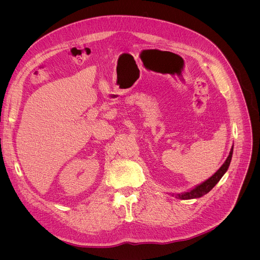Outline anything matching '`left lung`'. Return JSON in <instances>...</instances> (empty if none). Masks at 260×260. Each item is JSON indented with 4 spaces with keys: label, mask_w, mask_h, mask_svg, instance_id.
<instances>
[{
    "label": "left lung",
    "mask_w": 260,
    "mask_h": 260,
    "mask_svg": "<svg viewBox=\"0 0 260 260\" xmlns=\"http://www.w3.org/2000/svg\"><path fill=\"white\" fill-rule=\"evenodd\" d=\"M232 155H233V147L231 148V152L229 157L226 158L225 162L222 165V167L218 170L210 179H208L207 181H204L203 183L199 184L198 186H196L195 188H193L192 190H189V192H186L184 194H178L176 197L179 198V199H193V198H199L203 195H206L207 193H209L210 190L218 183L221 179V177L224 175V173L228 171L229 166L231 163V159H232Z\"/></svg>",
    "instance_id": "1"
}]
</instances>
